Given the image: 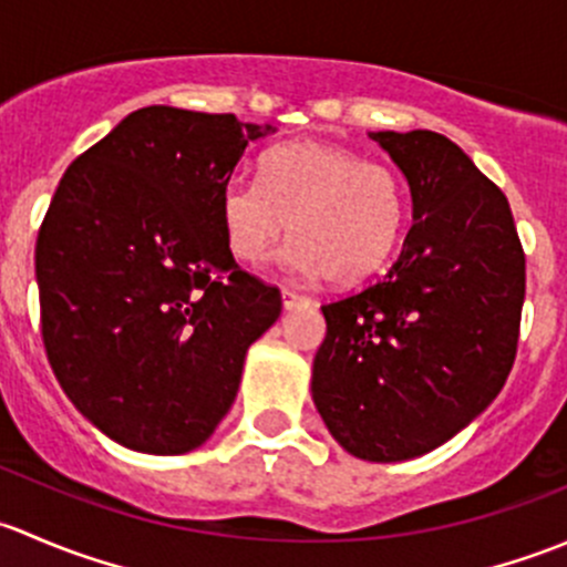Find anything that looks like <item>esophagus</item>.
<instances>
[{
	"mask_svg": "<svg viewBox=\"0 0 567 567\" xmlns=\"http://www.w3.org/2000/svg\"><path fill=\"white\" fill-rule=\"evenodd\" d=\"M282 307L285 310H301V307H312V299L296 293V290H282Z\"/></svg>",
	"mask_w": 567,
	"mask_h": 567,
	"instance_id": "34e87169",
	"label": "esophagus"
}]
</instances>
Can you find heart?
<instances>
[{"label":"heart","instance_id":"b5f03b06","mask_svg":"<svg viewBox=\"0 0 567 567\" xmlns=\"http://www.w3.org/2000/svg\"><path fill=\"white\" fill-rule=\"evenodd\" d=\"M403 181L384 164L326 142H288L260 158V183L230 177L219 194L225 244L255 266L290 233L285 262L359 282L392 257L405 227Z\"/></svg>","mask_w":567,"mask_h":567}]
</instances>
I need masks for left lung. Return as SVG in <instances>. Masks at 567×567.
Wrapping results in <instances>:
<instances>
[{"label":"left lung","instance_id":"8db88e82","mask_svg":"<svg viewBox=\"0 0 567 567\" xmlns=\"http://www.w3.org/2000/svg\"><path fill=\"white\" fill-rule=\"evenodd\" d=\"M411 192L398 262L320 307L312 403L353 458H420L477 420L505 386L524 305L511 205L436 131H375Z\"/></svg>","mask_w":567,"mask_h":567}]
</instances>
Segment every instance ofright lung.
<instances>
[{
    "instance_id": "obj_1",
    "label": "right lung",
    "mask_w": 567,
    "mask_h": 567,
    "mask_svg": "<svg viewBox=\"0 0 567 567\" xmlns=\"http://www.w3.org/2000/svg\"><path fill=\"white\" fill-rule=\"evenodd\" d=\"M271 125L145 106L62 175L35 247L45 357L79 414L134 453L203 447L277 288L233 260L221 186Z\"/></svg>"
}]
</instances>
